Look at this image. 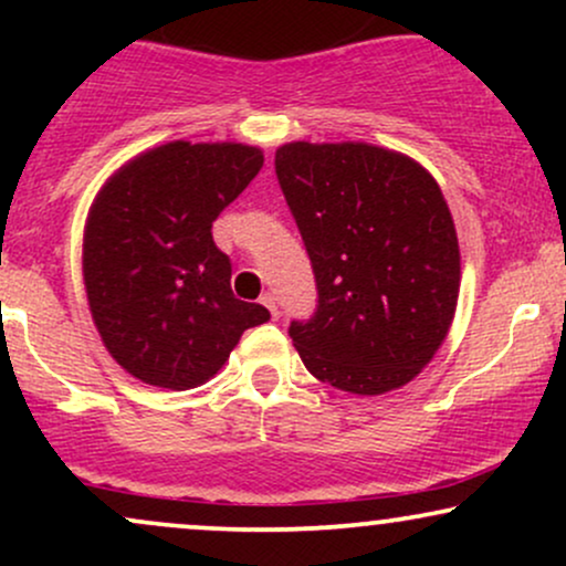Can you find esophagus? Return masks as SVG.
Instances as JSON below:
<instances>
[{
	"label": "esophagus",
	"mask_w": 566,
	"mask_h": 566,
	"mask_svg": "<svg viewBox=\"0 0 566 566\" xmlns=\"http://www.w3.org/2000/svg\"><path fill=\"white\" fill-rule=\"evenodd\" d=\"M261 303L265 305V308L271 311V316H274V319H276V316H279V305H276V295H274V292H265V295L261 297Z\"/></svg>",
	"instance_id": "esophagus-1"
}]
</instances>
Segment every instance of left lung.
I'll use <instances>...</instances> for the list:
<instances>
[{
	"label": "left lung",
	"mask_w": 566,
	"mask_h": 566,
	"mask_svg": "<svg viewBox=\"0 0 566 566\" xmlns=\"http://www.w3.org/2000/svg\"><path fill=\"white\" fill-rule=\"evenodd\" d=\"M276 178L319 290L316 314L290 324L305 369L359 396L407 386L444 343L460 292L433 175L373 143L295 140L276 148Z\"/></svg>",
	"instance_id": "8db88e82"
}]
</instances>
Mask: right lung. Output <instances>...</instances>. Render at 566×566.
Returning <instances> with one entry per match:
<instances>
[{
	"label": "right lung",
	"mask_w": 566,
	"mask_h": 566,
	"mask_svg": "<svg viewBox=\"0 0 566 566\" xmlns=\"http://www.w3.org/2000/svg\"><path fill=\"white\" fill-rule=\"evenodd\" d=\"M247 143L172 140L103 184L87 212L82 276L103 346L140 382L188 391L229 361L244 329L269 322L231 292L212 220L261 172Z\"/></svg>",
	"instance_id": "obj_1"
}]
</instances>
